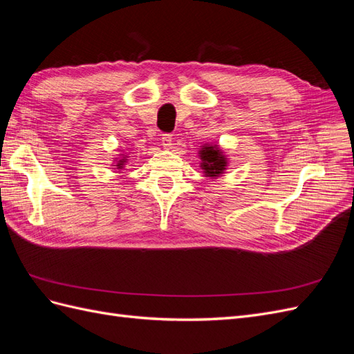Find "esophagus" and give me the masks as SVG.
Returning <instances> with one entry per match:
<instances>
[{"label": "esophagus", "mask_w": 354, "mask_h": 354, "mask_svg": "<svg viewBox=\"0 0 354 354\" xmlns=\"http://www.w3.org/2000/svg\"><path fill=\"white\" fill-rule=\"evenodd\" d=\"M162 146L165 149H171V146H173V134H162Z\"/></svg>", "instance_id": "1"}]
</instances>
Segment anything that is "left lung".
<instances>
[{
  "label": "left lung",
  "instance_id": "left-lung-1",
  "mask_svg": "<svg viewBox=\"0 0 354 354\" xmlns=\"http://www.w3.org/2000/svg\"><path fill=\"white\" fill-rule=\"evenodd\" d=\"M199 158L202 160L201 168L207 177L217 178L226 171L227 158L217 145H203L199 151Z\"/></svg>",
  "mask_w": 354,
  "mask_h": 354
}]
</instances>
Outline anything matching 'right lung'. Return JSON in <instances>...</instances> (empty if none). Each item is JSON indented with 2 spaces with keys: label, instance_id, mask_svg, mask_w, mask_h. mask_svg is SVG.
Wrapping results in <instances>:
<instances>
[{
  "label": "right lung",
  "instance_id": "right-lung-1",
  "mask_svg": "<svg viewBox=\"0 0 354 354\" xmlns=\"http://www.w3.org/2000/svg\"><path fill=\"white\" fill-rule=\"evenodd\" d=\"M127 155H122V158L120 159V160H116V169H122L124 168V165H125V162H127Z\"/></svg>",
  "mask_w": 354,
  "mask_h": 354
}]
</instances>
